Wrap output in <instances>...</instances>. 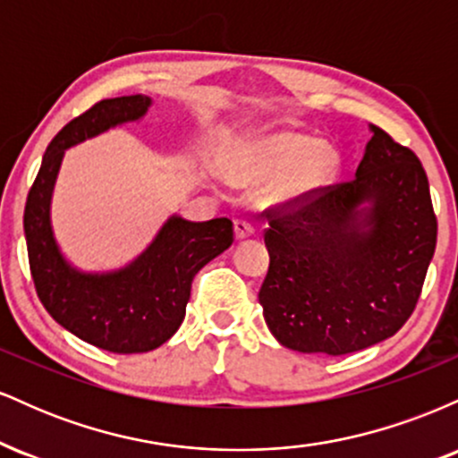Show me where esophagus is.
<instances>
[{"mask_svg": "<svg viewBox=\"0 0 458 458\" xmlns=\"http://www.w3.org/2000/svg\"><path fill=\"white\" fill-rule=\"evenodd\" d=\"M234 234H236V239H247V236L254 234V225L247 222V219H236Z\"/></svg>", "mask_w": 458, "mask_h": 458, "instance_id": "1", "label": "esophagus"}]
</instances>
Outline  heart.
Segmentation results:
<instances>
[{
    "instance_id": "obj_1",
    "label": "heart",
    "mask_w": 458,
    "mask_h": 458,
    "mask_svg": "<svg viewBox=\"0 0 458 458\" xmlns=\"http://www.w3.org/2000/svg\"><path fill=\"white\" fill-rule=\"evenodd\" d=\"M335 170V152L323 141L301 133H276L243 146L230 165V176L239 185H256L277 176L273 198L295 202L308 198Z\"/></svg>"
}]
</instances>
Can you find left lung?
Here are the masks:
<instances>
[{"label":"left lung","instance_id":"1","mask_svg":"<svg viewBox=\"0 0 458 458\" xmlns=\"http://www.w3.org/2000/svg\"><path fill=\"white\" fill-rule=\"evenodd\" d=\"M353 181L267 208L269 271L259 301L277 343L346 355L390 338L422 293L437 243L413 150L372 124Z\"/></svg>","mask_w":458,"mask_h":458}]
</instances>
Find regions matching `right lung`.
<instances>
[{"label": "right lung", "mask_w": 458, "mask_h": 458, "mask_svg": "<svg viewBox=\"0 0 458 458\" xmlns=\"http://www.w3.org/2000/svg\"><path fill=\"white\" fill-rule=\"evenodd\" d=\"M144 94L103 98L51 140L23 215L31 280L47 312L83 343L112 353H146L170 340L185 318L196 273L234 241L233 222L167 219L129 267L112 273L72 269L57 250L49 222L51 191L64 150L148 112Z\"/></svg>", "instance_id": "right-lung-1"}]
</instances>
